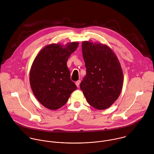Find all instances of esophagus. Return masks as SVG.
Instances as JSON below:
<instances>
[{"label":"esophagus","mask_w":154,"mask_h":154,"mask_svg":"<svg viewBox=\"0 0 154 154\" xmlns=\"http://www.w3.org/2000/svg\"><path fill=\"white\" fill-rule=\"evenodd\" d=\"M80 83V80H78V81H77V82H75V85H76V86H77V87L79 86Z\"/></svg>","instance_id":"34e87169"}]
</instances>
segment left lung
<instances>
[{
    "label": "left lung",
    "mask_w": 154,
    "mask_h": 154,
    "mask_svg": "<svg viewBox=\"0 0 154 154\" xmlns=\"http://www.w3.org/2000/svg\"><path fill=\"white\" fill-rule=\"evenodd\" d=\"M83 57L86 75L80 89L94 108L104 110L119 97L123 87L124 75L120 62L112 48L98 42L83 41Z\"/></svg>",
    "instance_id": "8db88e82"
}]
</instances>
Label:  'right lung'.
I'll use <instances>...</instances> for the list:
<instances>
[{
    "label": "right lung",
    "instance_id": "obj_1",
    "mask_svg": "<svg viewBox=\"0 0 154 154\" xmlns=\"http://www.w3.org/2000/svg\"><path fill=\"white\" fill-rule=\"evenodd\" d=\"M79 44L72 42L65 46L60 44L47 45L32 63L29 73L31 89L38 101L48 109L54 110L62 107L77 89L70 79L66 62Z\"/></svg>",
    "mask_w": 154,
    "mask_h": 154
}]
</instances>
